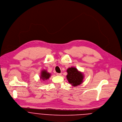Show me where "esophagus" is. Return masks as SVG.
<instances>
[{
	"instance_id": "esophagus-1",
	"label": "esophagus",
	"mask_w": 122,
	"mask_h": 122,
	"mask_svg": "<svg viewBox=\"0 0 122 122\" xmlns=\"http://www.w3.org/2000/svg\"><path fill=\"white\" fill-rule=\"evenodd\" d=\"M62 75L61 73H56L57 76H61Z\"/></svg>"
}]
</instances>
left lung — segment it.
Returning <instances> with one entry per match:
<instances>
[{"label": "left lung", "instance_id": "obj_1", "mask_svg": "<svg viewBox=\"0 0 122 122\" xmlns=\"http://www.w3.org/2000/svg\"><path fill=\"white\" fill-rule=\"evenodd\" d=\"M66 79L71 85L75 87L80 85L83 82L84 75L83 73L76 68L75 67H71L67 69Z\"/></svg>", "mask_w": 122, "mask_h": 122}]
</instances>
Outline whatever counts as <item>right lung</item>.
<instances>
[{
    "mask_svg": "<svg viewBox=\"0 0 122 122\" xmlns=\"http://www.w3.org/2000/svg\"><path fill=\"white\" fill-rule=\"evenodd\" d=\"M41 75L40 76V79L42 80L45 81L48 79L51 76V73L49 72H48L47 70L46 69H43L40 73Z\"/></svg>",
    "mask_w": 122,
    "mask_h": 122,
    "instance_id": "right-lung-1",
    "label": "right lung"
}]
</instances>
